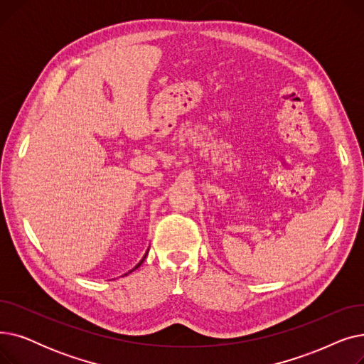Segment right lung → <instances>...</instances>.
Wrapping results in <instances>:
<instances>
[{"label": "right lung", "mask_w": 364, "mask_h": 364, "mask_svg": "<svg viewBox=\"0 0 364 364\" xmlns=\"http://www.w3.org/2000/svg\"><path fill=\"white\" fill-rule=\"evenodd\" d=\"M144 258H146V255H144V257H143V259H141V261H140V262H139V264H137V265H136V267H134V269H132V270H129V272H128V273H131V272H134V270H136V269H139V267H140V265H141V262H143V261H144Z\"/></svg>", "instance_id": "obj_1"}]
</instances>
